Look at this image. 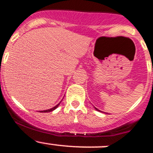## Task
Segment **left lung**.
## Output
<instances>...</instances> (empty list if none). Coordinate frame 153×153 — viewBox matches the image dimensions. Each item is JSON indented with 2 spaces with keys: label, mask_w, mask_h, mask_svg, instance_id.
<instances>
[{
  "label": "left lung",
  "mask_w": 153,
  "mask_h": 153,
  "mask_svg": "<svg viewBox=\"0 0 153 153\" xmlns=\"http://www.w3.org/2000/svg\"><path fill=\"white\" fill-rule=\"evenodd\" d=\"M95 109H97V111H99V112H101V111H100V110H99V109H97L96 107H95Z\"/></svg>",
  "instance_id": "1"
}]
</instances>
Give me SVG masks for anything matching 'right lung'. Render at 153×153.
<instances>
[{
	"instance_id": "right-lung-1",
	"label": "right lung",
	"mask_w": 153,
	"mask_h": 153,
	"mask_svg": "<svg viewBox=\"0 0 153 153\" xmlns=\"http://www.w3.org/2000/svg\"><path fill=\"white\" fill-rule=\"evenodd\" d=\"M59 103H60V102H59ZM59 104H57V105H56V106L53 107V108H51V109H47V110H44V111H40V112H52V111H53L54 109H56V108H57V107L59 106Z\"/></svg>"
}]
</instances>
